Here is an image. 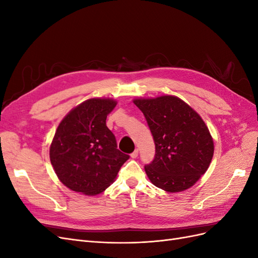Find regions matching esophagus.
Masks as SVG:
<instances>
[{"mask_svg": "<svg viewBox=\"0 0 258 258\" xmlns=\"http://www.w3.org/2000/svg\"><path fill=\"white\" fill-rule=\"evenodd\" d=\"M138 155H139V150H136L134 153H132L131 154V158H137L138 157Z\"/></svg>", "mask_w": 258, "mask_h": 258, "instance_id": "obj_1", "label": "esophagus"}]
</instances>
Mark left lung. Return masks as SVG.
Here are the masks:
<instances>
[{"instance_id":"8db88e82","label":"left lung","mask_w":258,"mask_h":258,"mask_svg":"<svg viewBox=\"0 0 258 258\" xmlns=\"http://www.w3.org/2000/svg\"><path fill=\"white\" fill-rule=\"evenodd\" d=\"M154 138V160L144 167L150 181L168 192L189 188L206 173L214 153L213 139L200 115L174 96L139 98Z\"/></svg>"}]
</instances>
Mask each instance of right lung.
I'll use <instances>...</instances> for the list:
<instances>
[{"label": "right lung", "mask_w": 258, "mask_h": 258, "mask_svg": "<svg viewBox=\"0 0 258 258\" xmlns=\"http://www.w3.org/2000/svg\"><path fill=\"white\" fill-rule=\"evenodd\" d=\"M117 102L93 98L74 107L61 120L49 150L50 162L68 188L88 196L105 190L129 155L117 150L106 117Z\"/></svg>", "instance_id": "1"}]
</instances>
